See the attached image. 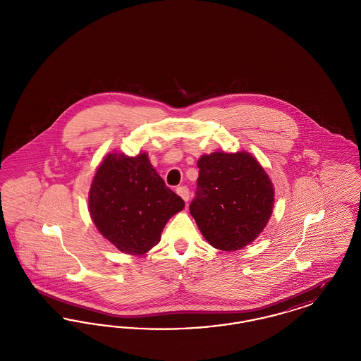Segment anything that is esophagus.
Listing matches in <instances>:
<instances>
[{
  "mask_svg": "<svg viewBox=\"0 0 361 361\" xmlns=\"http://www.w3.org/2000/svg\"><path fill=\"white\" fill-rule=\"evenodd\" d=\"M176 192H177V195H178L184 202H188L189 189L187 188V187H177Z\"/></svg>",
  "mask_w": 361,
  "mask_h": 361,
  "instance_id": "esophagus-1",
  "label": "esophagus"
}]
</instances>
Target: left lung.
Instances as JSON below:
<instances>
[{"instance_id":"obj_1","label":"left lung","mask_w":361,"mask_h":361,"mask_svg":"<svg viewBox=\"0 0 361 361\" xmlns=\"http://www.w3.org/2000/svg\"><path fill=\"white\" fill-rule=\"evenodd\" d=\"M197 190L189 206L207 242L234 252L247 246L267 227L274 212L275 188L257 158L247 152H214L197 161Z\"/></svg>"}]
</instances>
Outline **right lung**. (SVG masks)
Returning a JSON list of instances; mask_svg holds the SVG:
<instances>
[{
  "label": "right lung",
  "instance_id": "right-lung-1",
  "mask_svg": "<svg viewBox=\"0 0 361 361\" xmlns=\"http://www.w3.org/2000/svg\"><path fill=\"white\" fill-rule=\"evenodd\" d=\"M89 214L99 233L121 253L143 256L161 240L184 200L168 188L149 155L108 153L89 189Z\"/></svg>",
  "mask_w": 361,
  "mask_h": 361
}]
</instances>
